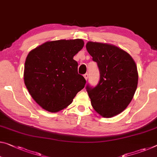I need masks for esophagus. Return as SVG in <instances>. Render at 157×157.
<instances>
[{
  "label": "esophagus",
  "mask_w": 157,
  "mask_h": 157,
  "mask_svg": "<svg viewBox=\"0 0 157 157\" xmlns=\"http://www.w3.org/2000/svg\"><path fill=\"white\" fill-rule=\"evenodd\" d=\"M83 76H84V78H85V79H86V81L88 80V74H84V75H83Z\"/></svg>",
  "instance_id": "1"
}]
</instances>
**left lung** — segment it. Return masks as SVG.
I'll list each match as a JSON object with an SVG mask.
<instances>
[{"label": "left lung", "instance_id": "obj_1", "mask_svg": "<svg viewBox=\"0 0 157 157\" xmlns=\"http://www.w3.org/2000/svg\"><path fill=\"white\" fill-rule=\"evenodd\" d=\"M86 49L100 71L98 85L86 86L91 105L103 117L120 114L131 102L137 89L136 62L128 52L107 43L89 41Z\"/></svg>", "mask_w": 157, "mask_h": 157}]
</instances>
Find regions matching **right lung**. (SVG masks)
Listing matches in <instances>:
<instances>
[{
	"label": "right lung",
	"instance_id": "obj_1",
	"mask_svg": "<svg viewBox=\"0 0 157 157\" xmlns=\"http://www.w3.org/2000/svg\"><path fill=\"white\" fill-rule=\"evenodd\" d=\"M81 39L48 41L26 57L24 80L32 98L43 109L57 112L69 106L86 85L73 59L83 48Z\"/></svg>",
	"mask_w": 157,
	"mask_h": 157
}]
</instances>
